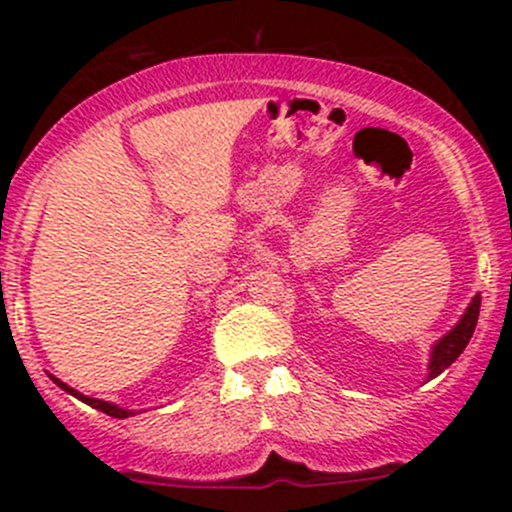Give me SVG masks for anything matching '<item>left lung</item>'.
<instances>
[{
  "instance_id": "8db88e82",
  "label": "left lung",
  "mask_w": 512,
  "mask_h": 512,
  "mask_svg": "<svg viewBox=\"0 0 512 512\" xmlns=\"http://www.w3.org/2000/svg\"><path fill=\"white\" fill-rule=\"evenodd\" d=\"M478 312H480V294L471 299V304L466 307L463 317L458 319L456 327L451 332L443 334L436 344L431 347V359H428V379H436L443 369L453 364L458 356L463 354L466 344L471 342L473 329H476L478 322Z\"/></svg>"
}]
</instances>
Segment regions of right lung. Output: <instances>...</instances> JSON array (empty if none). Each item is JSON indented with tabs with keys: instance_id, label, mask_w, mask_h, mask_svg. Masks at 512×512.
<instances>
[{
	"instance_id": "1",
	"label": "right lung",
	"mask_w": 512,
	"mask_h": 512,
	"mask_svg": "<svg viewBox=\"0 0 512 512\" xmlns=\"http://www.w3.org/2000/svg\"><path fill=\"white\" fill-rule=\"evenodd\" d=\"M49 376H51V374H49ZM51 379H54V384L59 386V389H64L66 394L76 396V399H79V401H84V404H89L91 409H98V411H103V414H108V416H113V418H128V416H136V411H131V409H123V406H118V404H111V401H103V399H91V396H84V394H81V391L71 389L69 384H64V381H61V379H56V376H51Z\"/></svg>"
}]
</instances>
